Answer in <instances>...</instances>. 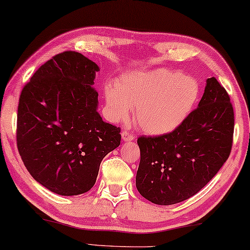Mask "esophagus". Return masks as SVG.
Segmentation results:
<instances>
[{"mask_svg":"<svg viewBox=\"0 0 250 250\" xmlns=\"http://www.w3.org/2000/svg\"><path fill=\"white\" fill-rule=\"evenodd\" d=\"M122 140H123V142L134 141L135 140V136H134L133 134H130L129 132H126V130H124V132H122Z\"/></svg>","mask_w":250,"mask_h":250,"instance_id":"obj_1","label":"esophagus"}]
</instances>
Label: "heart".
Returning <instances> with one entry per match:
<instances>
[{"label":"heart","mask_w":250,"mask_h":250,"mask_svg":"<svg viewBox=\"0 0 250 250\" xmlns=\"http://www.w3.org/2000/svg\"><path fill=\"white\" fill-rule=\"evenodd\" d=\"M197 78L171 69L135 71L121 77L116 87L106 86L105 101L113 122H123L134 108V120L149 135L178 129L200 102Z\"/></svg>","instance_id":"heart-1"}]
</instances>
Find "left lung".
Segmentation results:
<instances>
[{"instance_id": "obj_1", "label": "left lung", "mask_w": 250, "mask_h": 250, "mask_svg": "<svg viewBox=\"0 0 250 250\" xmlns=\"http://www.w3.org/2000/svg\"><path fill=\"white\" fill-rule=\"evenodd\" d=\"M233 117L229 95L214 77L189 118L161 136H141L136 188L155 205L170 206L198 193L228 160Z\"/></svg>"}]
</instances>
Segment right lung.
<instances>
[{"label": "right lung", "instance_id": "obj_1", "mask_svg": "<svg viewBox=\"0 0 250 250\" xmlns=\"http://www.w3.org/2000/svg\"><path fill=\"white\" fill-rule=\"evenodd\" d=\"M99 67L82 53H59L38 69L18 107V149L26 170L60 195L89 191L102 160L120 146L121 129L98 113Z\"/></svg>", "mask_w": 250, "mask_h": 250}]
</instances>
